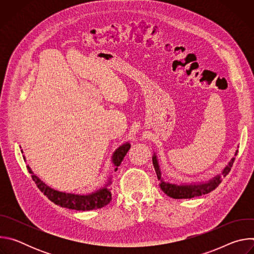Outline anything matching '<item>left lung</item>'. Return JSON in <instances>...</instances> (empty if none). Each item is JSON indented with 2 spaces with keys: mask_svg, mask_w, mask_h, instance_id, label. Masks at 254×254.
<instances>
[{
  "mask_svg": "<svg viewBox=\"0 0 254 254\" xmlns=\"http://www.w3.org/2000/svg\"><path fill=\"white\" fill-rule=\"evenodd\" d=\"M235 156H237V152L235 153ZM235 161V158H233L228 166L223 170L222 175H218L214 177L212 180L208 181L206 183H200V184H190V185H176V184H171L168 182H165V181L162 179V174L161 170L159 167V163L157 160V156L154 155L153 157V165L156 171V174L158 176V180L160 181L159 186L163 190L165 194H167L169 197L174 198V199H191L194 197H198L201 195H205L210 193L211 191L215 190L217 187L219 186V184L222 182L223 177H226Z\"/></svg>",
  "mask_w": 254,
  "mask_h": 254,
  "instance_id": "left-lung-1",
  "label": "left lung"
}]
</instances>
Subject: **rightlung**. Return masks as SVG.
Returning <instances> with one entry per match:
<instances>
[{
	"label": "right lung",
	"mask_w": 254,
	"mask_h": 254,
	"mask_svg": "<svg viewBox=\"0 0 254 254\" xmlns=\"http://www.w3.org/2000/svg\"><path fill=\"white\" fill-rule=\"evenodd\" d=\"M130 148V144L128 142L124 143L121 146L113 155V163L116 167V171L118 170L119 166L123 162L125 156L128 152ZM23 153V152H22ZM25 159V158H24ZM27 169L29 171L35 182L37 185L39 190L54 204L59 205L63 208H68L72 210H77V211H88V210H94V209H100L107 205L112 200V193L110 189H107V186L110 185L112 182L111 180L108 181V184H106L105 187L99 189L98 191H95L88 195H76V194H70V193H63L56 191L50 187H48L45 183L37 177L35 176L30 169L29 166H27Z\"/></svg>",
	"instance_id": "obj_1"
}]
</instances>
